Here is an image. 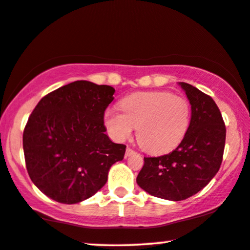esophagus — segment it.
I'll return each instance as SVG.
<instances>
[{
  "instance_id": "obj_1",
  "label": "esophagus",
  "mask_w": 250,
  "mask_h": 250,
  "mask_svg": "<svg viewBox=\"0 0 250 250\" xmlns=\"http://www.w3.org/2000/svg\"><path fill=\"white\" fill-rule=\"evenodd\" d=\"M135 151L132 148H130V147H127V149H125V158H128V156H130V155H132V154H135Z\"/></svg>"
}]
</instances>
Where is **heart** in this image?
Here are the masks:
<instances>
[{"instance_id":"b5f03b06","label":"heart","mask_w":250,"mask_h":250,"mask_svg":"<svg viewBox=\"0 0 250 250\" xmlns=\"http://www.w3.org/2000/svg\"><path fill=\"white\" fill-rule=\"evenodd\" d=\"M122 113L107 109L105 127L118 142L136 137L145 151L154 154L174 149L184 139L191 122V105L168 91L136 92L120 103Z\"/></svg>"}]
</instances>
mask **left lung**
<instances>
[{"mask_svg": "<svg viewBox=\"0 0 250 250\" xmlns=\"http://www.w3.org/2000/svg\"><path fill=\"white\" fill-rule=\"evenodd\" d=\"M178 84L191 104L188 130L171 153L144 158L136 179L148 194L170 201L197 194L215 177L222 164L226 136L222 114L210 96L188 83Z\"/></svg>", "mask_w": 250, "mask_h": 250, "instance_id": "1", "label": "left lung"}]
</instances>
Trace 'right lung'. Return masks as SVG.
<instances>
[{"label": "right lung", "instance_id": "obj_1", "mask_svg": "<svg viewBox=\"0 0 250 250\" xmlns=\"http://www.w3.org/2000/svg\"><path fill=\"white\" fill-rule=\"evenodd\" d=\"M115 89L75 81L50 92L36 105L22 135L28 175L42 193L61 204L91 198L121 161L125 145L105 134L104 112Z\"/></svg>", "mask_w": 250, "mask_h": 250}]
</instances>
